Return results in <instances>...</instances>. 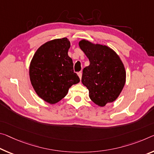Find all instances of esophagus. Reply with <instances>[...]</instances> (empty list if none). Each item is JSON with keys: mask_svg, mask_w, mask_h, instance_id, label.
Instances as JSON below:
<instances>
[{"mask_svg": "<svg viewBox=\"0 0 154 154\" xmlns=\"http://www.w3.org/2000/svg\"><path fill=\"white\" fill-rule=\"evenodd\" d=\"M77 75H78V76H79V77L80 78V79H81L82 77V73L81 72H79L77 73Z\"/></svg>", "mask_w": 154, "mask_h": 154, "instance_id": "1", "label": "esophagus"}]
</instances>
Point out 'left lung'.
Listing matches in <instances>:
<instances>
[{
	"mask_svg": "<svg viewBox=\"0 0 154 154\" xmlns=\"http://www.w3.org/2000/svg\"><path fill=\"white\" fill-rule=\"evenodd\" d=\"M79 46L90 61V65L83 70L82 82L88 89L90 99L101 107L114 101L126 79L119 56L108 46L86 40L80 41Z\"/></svg>",
	"mask_w": 154,
	"mask_h": 154,
	"instance_id": "obj_1",
	"label": "left lung"
}]
</instances>
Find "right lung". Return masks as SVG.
<instances>
[{
    "label": "right lung",
    "mask_w": 154,
    "mask_h": 154,
    "mask_svg": "<svg viewBox=\"0 0 154 154\" xmlns=\"http://www.w3.org/2000/svg\"><path fill=\"white\" fill-rule=\"evenodd\" d=\"M70 46L66 38L48 41L39 47L30 63L31 85L36 94L50 104L59 102L73 84L80 82L68 55Z\"/></svg>",
    "instance_id": "obj_1"
}]
</instances>
